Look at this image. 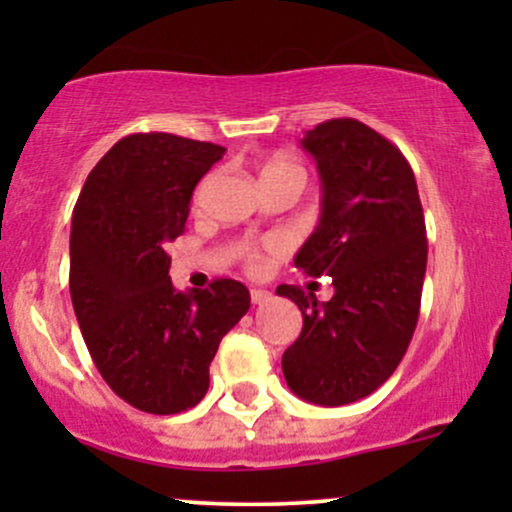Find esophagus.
<instances>
[{
    "mask_svg": "<svg viewBox=\"0 0 512 512\" xmlns=\"http://www.w3.org/2000/svg\"><path fill=\"white\" fill-rule=\"evenodd\" d=\"M269 298H272V293L264 291V289H252V291H250V301H252V305L267 303Z\"/></svg>",
    "mask_w": 512,
    "mask_h": 512,
    "instance_id": "esophagus-1",
    "label": "esophagus"
}]
</instances>
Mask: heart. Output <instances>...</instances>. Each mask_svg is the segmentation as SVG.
<instances>
[{
  "label": "heart",
  "instance_id": "b5f03b06",
  "mask_svg": "<svg viewBox=\"0 0 512 512\" xmlns=\"http://www.w3.org/2000/svg\"><path fill=\"white\" fill-rule=\"evenodd\" d=\"M267 178H296L303 182V170L296 161L286 156H272L269 161H264V166L260 170V180Z\"/></svg>",
  "mask_w": 512,
  "mask_h": 512
}]
</instances>
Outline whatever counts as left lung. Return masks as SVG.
<instances>
[{"mask_svg":"<svg viewBox=\"0 0 512 512\" xmlns=\"http://www.w3.org/2000/svg\"><path fill=\"white\" fill-rule=\"evenodd\" d=\"M301 146L317 163L322 211L293 262L332 276L334 296L276 289L303 313L281 368L293 395L342 407L378 390L407 354L426 276L424 209L407 158L363 122H320Z\"/></svg>","mask_w":512,"mask_h":512,"instance_id":"8db88e82","label":"left lung"}]
</instances>
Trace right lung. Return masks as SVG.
I'll use <instances>...</instances> for the list:
<instances>
[{
  "label": "right lung",
  "instance_id": "right-lung-1",
  "mask_svg": "<svg viewBox=\"0 0 512 512\" xmlns=\"http://www.w3.org/2000/svg\"><path fill=\"white\" fill-rule=\"evenodd\" d=\"M226 149L166 132L129 134L88 173L72 216L69 291L98 373L149 414H178L209 390L223 334L250 291L216 279L178 291L166 245L185 233L197 182Z\"/></svg>",
  "mask_w": 512,
  "mask_h": 512
}]
</instances>
